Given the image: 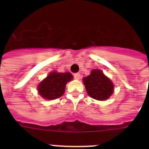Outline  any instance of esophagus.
I'll use <instances>...</instances> for the list:
<instances>
[{
    "label": "esophagus",
    "mask_w": 149,
    "mask_h": 149,
    "mask_svg": "<svg viewBox=\"0 0 149 149\" xmlns=\"http://www.w3.org/2000/svg\"><path fill=\"white\" fill-rule=\"evenodd\" d=\"M73 77H74V78L76 79H80V74H79V73H75V74L73 75Z\"/></svg>",
    "instance_id": "obj_1"
}]
</instances>
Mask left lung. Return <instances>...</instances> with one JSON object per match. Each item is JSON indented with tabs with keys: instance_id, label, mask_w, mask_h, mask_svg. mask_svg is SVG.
I'll return each mask as SVG.
<instances>
[{
	"instance_id": "left-lung-1",
	"label": "left lung",
	"mask_w": 149,
	"mask_h": 149,
	"mask_svg": "<svg viewBox=\"0 0 149 149\" xmlns=\"http://www.w3.org/2000/svg\"><path fill=\"white\" fill-rule=\"evenodd\" d=\"M84 83L87 93L93 99L104 100L113 93L112 82L99 70H93L91 75L84 78Z\"/></svg>"
}]
</instances>
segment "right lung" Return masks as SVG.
<instances>
[{
    "label": "right lung",
    "instance_id": "obj_1",
    "mask_svg": "<svg viewBox=\"0 0 149 149\" xmlns=\"http://www.w3.org/2000/svg\"><path fill=\"white\" fill-rule=\"evenodd\" d=\"M72 79V76L70 72H51L38 85V93L45 99L60 97L65 92V84Z\"/></svg>",
    "mask_w": 149,
    "mask_h": 149
}]
</instances>
